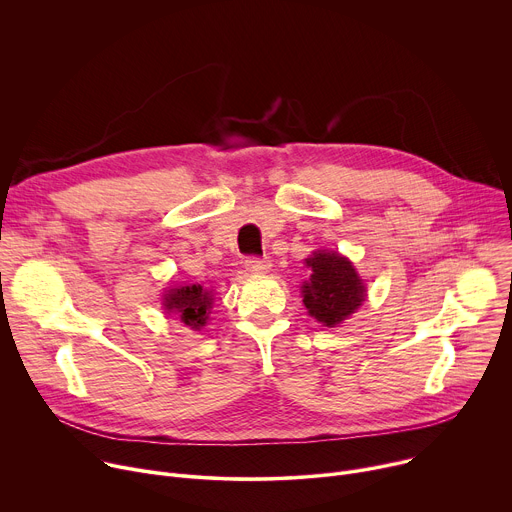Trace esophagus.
Instances as JSON below:
<instances>
[{"instance_id": "obj_1", "label": "esophagus", "mask_w": 512, "mask_h": 512, "mask_svg": "<svg viewBox=\"0 0 512 512\" xmlns=\"http://www.w3.org/2000/svg\"><path fill=\"white\" fill-rule=\"evenodd\" d=\"M246 268L250 272H256V274L268 272L270 270V260L268 258H260V256H248L246 258Z\"/></svg>"}]
</instances>
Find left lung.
<instances>
[{"label":"left lung","mask_w":512,"mask_h":512,"mask_svg":"<svg viewBox=\"0 0 512 512\" xmlns=\"http://www.w3.org/2000/svg\"><path fill=\"white\" fill-rule=\"evenodd\" d=\"M305 262L311 278L303 285V303L311 317L333 327L362 305L366 289L348 258L337 252H315Z\"/></svg>","instance_id":"obj_1"}]
</instances>
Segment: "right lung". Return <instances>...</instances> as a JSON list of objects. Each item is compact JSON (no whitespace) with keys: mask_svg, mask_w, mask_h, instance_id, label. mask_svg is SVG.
<instances>
[{"mask_svg":"<svg viewBox=\"0 0 512 512\" xmlns=\"http://www.w3.org/2000/svg\"><path fill=\"white\" fill-rule=\"evenodd\" d=\"M211 297L213 295L199 285L179 287L168 291V295L164 297V307L170 313H177L181 321L191 329H199L201 325H205L207 311L211 309L213 301Z\"/></svg>","mask_w":512,"mask_h":512,"instance_id":"1","label":"right lung"}]
</instances>
